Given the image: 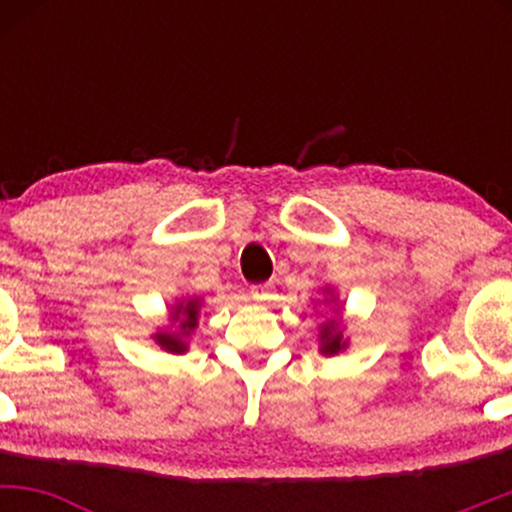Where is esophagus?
<instances>
[{"label": "esophagus", "instance_id": "obj_1", "mask_svg": "<svg viewBox=\"0 0 512 512\" xmlns=\"http://www.w3.org/2000/svg\"><path fill=\"white\" fill-rule=\"evenodd\" d=\"M250 293L257 303H269L274 298V284H257L252 286Z\"/></svg>", "mask_w": 512, "mask_h": 512}]
</instances>
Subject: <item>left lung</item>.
Returning <instances> with one entry per match:
<instances>
[{"mask_svg": "<svg viewBox=\"0 0 512 512\" xmlns=\"http://www.w3.org/2000/svg\"><path fill=\"white\" fill-rule=\"evenodd\" d=\"M325 293V303L332 305V313L317 330V344H320V354L322 356H337L342 351L349 349V337L344 334V315H342V305L337 303V296H334V289L325 286L322 289Z\"/></svg>", "mask_w": 512, "mask_h": 512, "instance_id": "obj_1", "label": "left lung"}]
</instances>
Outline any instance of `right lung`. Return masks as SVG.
<instances>
[{
	"mask_svg": "<svg viewBox=\"0 0 512 512\" xmlns=\"http://www.w3.org/2000/svg\"><path fill=\"white\" fill-rule=\"evenodd\" d=\"M199 310H202V298L199 296L175 301V305H170L168 325L158 327V330L151 334L154 342L161 346L163 351H168V354H187L192 332H195L199 325Z\"/></svg>",
	"mask_w": 512,
	"mask_h": 512,
	"instance_id": "right-lung-1",
	"label": "right lung"
}]
</instances>
